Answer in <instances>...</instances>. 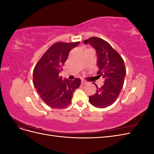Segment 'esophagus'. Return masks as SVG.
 <instances>
[{"instance_id": "esophagus-1", "label": "esophagus", "mask_w": 154, "mask_h": 154, "mask_svg": "<svg viewBox=\"0 0 154 154\" xmlns=\"http://www.w3.org/2000/svg\"><path fill=\"white\" fill-rule=\"evenodd\" d=\"M81 83H82V85H86L87 83V82H85V81H84V80H82V82H81Z\"/></svg>"}]
</instances>
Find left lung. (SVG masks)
Returning a JSON list of instances; mask_svg holds the SVG:
<instances>
[{"label":"left lung","mask_w":154,"mask_h":154,"mask_svg":"<svg viewBox=\"0 0 154 154\" xmlns=\"http://www.w3.org/2000/svg\"><path fill=\"white\" fill-rule=\"evenodd\" d=\"M96 51L98 67L97 76L104 78V85L99 87L95 83L96 92L89 96L90 103L95 107L103 109L113 104L123 88L126 69L122 57L105 40L91 37L84 40Z\"/></svg>","instance_id":"8db88e82"}]
</instances>
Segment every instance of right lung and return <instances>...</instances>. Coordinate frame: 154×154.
<instances>
[{
    "instance_id": "add662e5",
    "label": "right lung",
    "mask_w": 154,
    "mask_h": 154,
    "mask_svg": "<svg viewBox=\"0 0 154 154\" xmlns=\"http://www.w3.org/2000/svg\"><path fill=\"white\" fill-rule=\"evenodd\" d=\"M80 42H57L51 45L36 63L33 70V84L46 105L53 109H63L71 102L74 91L81 80H63L59 75L67 59L69 51Z\"/></svg>"
}]
</instances>
